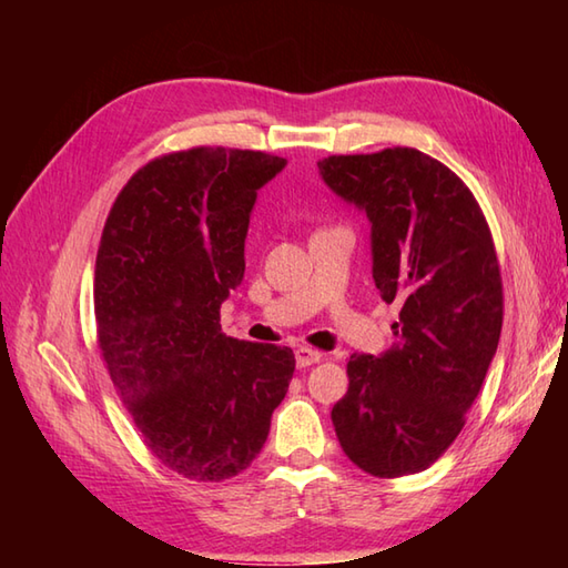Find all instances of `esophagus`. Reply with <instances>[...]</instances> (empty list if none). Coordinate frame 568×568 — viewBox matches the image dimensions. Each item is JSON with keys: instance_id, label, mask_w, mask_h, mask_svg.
Masks as SVG:
<instances>
[{"instance_id": "1", "label": "esophagus", "mask_w": 568, "mask_h": 568, "mask_svg": "<svg viewBox=\"0 0 568 568\" xmlns=\"http://www.w3.org/2000/svg\"><path fill=\"white\" fill-rule=\"evenodd\" d=\"M295 361H297V368H307V366H315L322 361V354L315 352V348H307V346H300L295 352Z\"/></svg>"}]
</instances>
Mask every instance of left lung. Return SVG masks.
Returning <instances> with one entry per match:
<instances>
[{"mask_svg":"<svg viewBox=\"0 0 568 568\" xmlns=\"http://www.w3.org/2000/svg\"><path fill=\"white\" fill-rule=\"evenodd\" d=\"M320 173L371 222L373 281L397 342L348 358L332 407L344 454L378 478L429 468L466 425L503 329L496 244L474 192L417 149L329 155Z\"/></svg>","mask_w":568,"mask_h":568,"instance_id":"8db88e82","label":"left lung"}]
</instances>
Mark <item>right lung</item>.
I'll list each match as a JSON object with an SVG mask.
<instances>
[{
	"label": "right lung",
	"instance_id": "right-lung-1",
	"mask_svg": "<svg viewBox=\"0 0 568 568\" xmlns=\"http://www.w3.org/2000/svg\"><path fill=\"white\" fill-rule=\"evenodd\" d=\"M263 151L195 146L131 175L106 216L94 320L104 366L143 444L175 474L220 484L248 468L293 381L287 346L226 336L220 307L244 277Z\"/></svg>",
	"mask_w": 568,
	"mask_h": 568
}]
</instances>
